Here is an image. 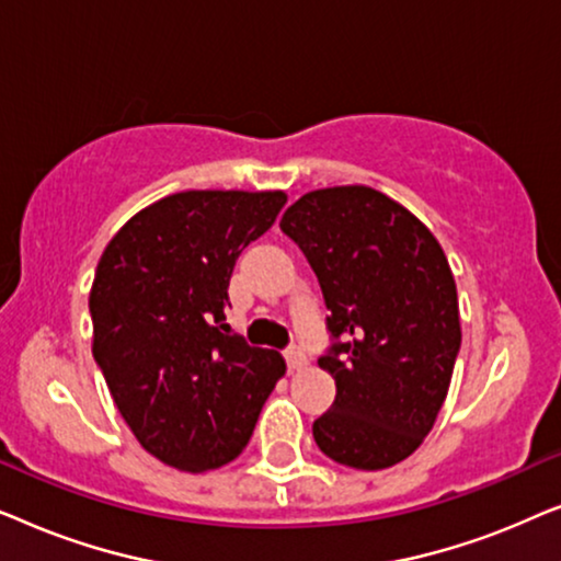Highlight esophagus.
<instances>
[{
	"instance_id": "1",
	"label": "esophagus",
	"mask_w": 561,
	"mask_h": 561,
	"mask_svg": "<svg viewBox=\"0 0 561 561\" xmlns=\"http://www.w3.org/2000/svg\"><path fill=\"white\" fill-rule=\"evenodd\" d=\"M283 357H286L288 370H298V367L306 365V355H304V350L298 347V344H290V347L283 352Z\"/></svg>"
}]
</instances>
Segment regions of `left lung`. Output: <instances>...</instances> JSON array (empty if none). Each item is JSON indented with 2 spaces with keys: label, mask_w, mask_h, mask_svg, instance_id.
<instances>
[{
  "label": "left lung",
  "mask_w": 561,
  "mask_h": 561,
  "mask_svg": "<svg viewBox=\"0 0 561 561\" xmlns=\"http://www.w3.org/2000/svg\"><path fill=\"white\" fill-rule=\"evenodd\" d=\"M280 229L329 309L319 367L336 396L313 421V442L355 470L398 465L432 432L462 342L444 250L409 209L367 186L311 191Z\"/></svg>",
  "instance_id": "obj_1"
}]
</instances>
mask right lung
<instances>
[{
    "label": "right lung",
    "mask_w": 561,
    "mask_h": 561,
    "mask_svg": "<svg viewBox=\"0 0 561 561\" xmlns=\"http://www.w3.org/2000/svg\"><path fill=\"white\" fill-rule=\"evenodd\" d=\"M283 204V191H183L135 214L99 260L94 359L137 442L175 470L240 457L286 373L225 324L237 257Z\"/></svg>",
    "instance_id": "1"
}]
</instances>
